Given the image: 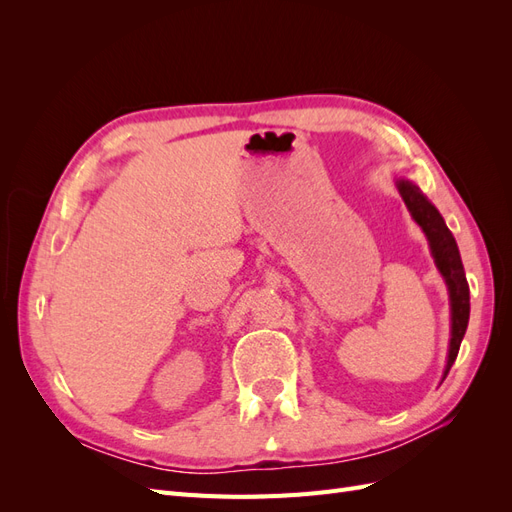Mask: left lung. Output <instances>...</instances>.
Wrapping results in <instances>:
<instances>
[{
    "label": "left lung",
    "instance_id": "1",
    "mask_svg": "<svg viewBox=\"0 0 512 512\" xmlns=\"http://www.w3.org/2000/svg\"><path fill=\"white\" fill-rule=\"evenodd\" d=\"M395 185L401 198H404L412 220L425 232L433 262H436V267L448 288V301H451V342H448V356H446V367L442 376L444 380L448 369L453 367L457 359L461 339L468 329L470 286L466 280V271H463V265H461L457 241L453 237V232L448 230L440 211L431 205V200L410 179L399 177L395 179Z\"/></svg>",
    "mask_w": 512,
    "mask_h": 512
}]
</instances>
